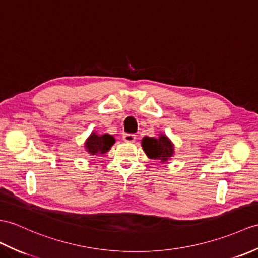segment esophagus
<instances>
[{"instance_id": "1", "label": "esophagus", "mask_w": 258, "mask_h": 258, "mask_svg": "<svg viewBox=\"0 0 258 258\" xmlns=\"http://www.w3.org/2000/svg\"><path fill=\"white\" fill-rule=\"evenodd\" d=\"M123 141L126 143H134L136 141V135L134 134H124L123 135Z\"/></svg>"}]
</instances>
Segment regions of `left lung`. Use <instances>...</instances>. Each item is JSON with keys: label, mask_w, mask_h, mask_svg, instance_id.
<instances>
[{"label": "left lung", "mask_w": 258, "mask_h": 258, "mask_svg": "<svg viewBox=\"0 0 258 258\" xmlns=\"http://www.w3.org/2000/svg\"><path fill=\"white\" fill-rule=\"evenodd\" d=\"M142 147L149 159L159 160L161 164H167L175 156V145L164 133H160L157 139L145 136L142 140Z\"/></svg>", "instance_id": "1"}]
</instances>
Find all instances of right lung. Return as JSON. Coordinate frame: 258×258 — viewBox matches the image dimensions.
I'll use <instances>...</instances> for the list:
<instances>
[{
  "instance_id": "add662e5",
  "label": "right lung",
  "mask_w": 258,
  "mask_h": 258,
  "mask_svg": "<svg viewBox=\"0 0 258 258\" xmlns=\"http://www.w3.org/2000/svg\"><path fill=\"white\" fill-rule=\"evenodd\" d=\"M114 143V136L107 133L98 134L97 132H92L85 142V148L86 152L91 156H99L109 152Z\"/></svg>"
}]
</instances>
